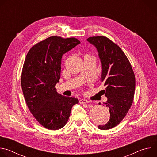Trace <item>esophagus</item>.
<instances>
[{"instance_id": "34e87169", "label": "esophagus", "mask_w": 157, "mask_h": 157, "mask_svg": "<svg viewBox=\"0 0 157 157\" xmlns=\"http://www.w3.org/2000/svg\"><path fill=\"white\" fill-rule=\"evenodd\" d=\"M89 101L86 100V99H82L79 100V103L80 104H85V103H89Z\"/></svg>"}]
</instances>
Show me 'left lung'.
<instances>
[{"mask_svg":"<svg viewBox=\"0 0 157 157\" xmlns=\"http://www.w3.org/2000/svg\"><path fill=\"white\" fill-rule=\"evenodd\" d=\"M87 41L96 48L102 64L101 81L106 86L104 90L107 98L104 106L109 107L110 119L98 126L108 130L117 125L130 108L136 89V78L132 66L125 53L105 36H92Z\"/></svg>","mask_w":157,"mask_h":157,"instance_id":"left-lung-1","label":"left lung"}]
</instances>
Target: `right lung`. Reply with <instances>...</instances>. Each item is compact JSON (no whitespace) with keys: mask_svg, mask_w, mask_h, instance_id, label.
Instances as JSON below:
<instances>
[{"mask_svg":"<svg viewBox=\"0 0 157 157\" xmlns=\"http://www.w3.org/2000/svg\"><path fill=\"white\" fill-rule=\"evenodd\" d=\"M79 43L75 38L50 36L35 44L25 58L21 77L22 91L30 113L46 128H63L72 107L79 102L75 97L58 94L55 85L60 79L63 55Z\"/></svg>","mask_w":157,"mask_h":157,"instance_id":"obj_1","label":"right lung"}]
</instances>
